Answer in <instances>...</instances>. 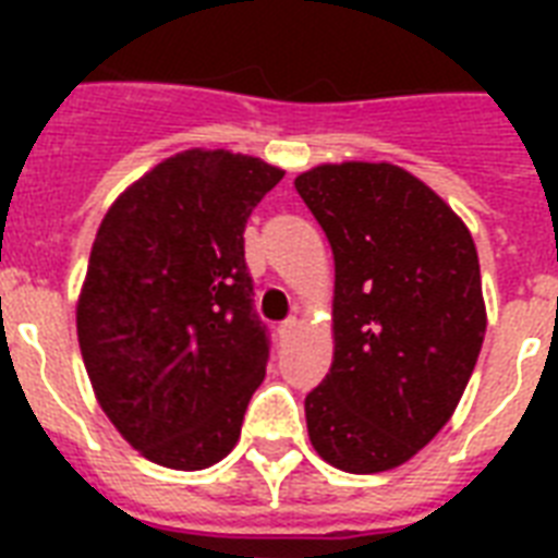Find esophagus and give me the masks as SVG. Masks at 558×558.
<instances>
[{
    "mask_svg": "<svg viewBox=\"0 0 558 558\" xmlns=\"http://www.w3.org/2000/svg\"><path fill=\"white\" fill-rule=\"evenodd\" d=\"M295 332H298V318H289V322H283V324H280V327H278V336H280V339H283V341L292 339Z\"/></svg>",
    "mask_w": 558,
    "mask_h": 558,
    "instance_id": "esophagus-1",
    "label": "esophagus"
}]
</instances>
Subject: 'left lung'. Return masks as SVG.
<instances>
[{
	"label": "left lung",
	"instance_id": "8db88e82",
	"mask_svg": "<svg viewBox=\"0 0 558 558\" xmlns=\"http://www.w3.org/2000/svg\"><path fill=\"white\" fill-rule=\"evenodd\" d=\"M295 191L330 240L332 365L306 393V432L330 466H402L449 423L486 332L466 222L390 161L318 165Z\"/></svg>",
	"mask_w": 558,
	"mask_h": 558
}]
</instances>
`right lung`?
<instances>
[{
	"instance_id": "right-lung-1",
	"label": "right lung",
	"mask_w": 558,
	"mask_h": 558,
	"mask_svg": "<svg viewBox=\"0 0 558 558\" xmlns=\"http://www.w3.org/2000/svg\"><path fill=\"white\" fill-rule=\"evenodd\" d=\"M283 170L245 153L182 150L100 219L77 295L92 390L135 451L196 472L240 440L266 376L243 231Z\"/></svg>"
}]
</instances>
